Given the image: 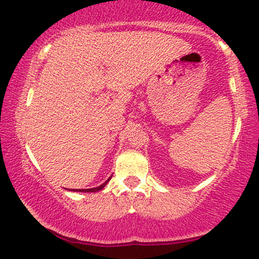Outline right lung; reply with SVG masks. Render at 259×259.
<instances>
[{
  "label": "right lung",
  "instance_id": "obj_1",
  "mask_svg": "<svg viewBox=\"0 0 259 259\" xmlns=\"http://www.w3.org/2000/svg\"><path fill=\"white\" fill-rule=\"evenodd\" d=\"M111 177L105 183H103V184L97 186V188H93V189H70V191H74V192H97V191H100V190H103L104 188H105V185L107 184V183L110 182Z\"/></svg>",
  "mask_w": 259,
  "mask_h": 259
}]
</instances>
